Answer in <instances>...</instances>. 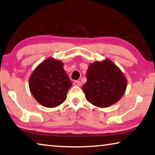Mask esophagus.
<instances>
[{
  "instance_id": "34e87169",
  "label": "esophagus",
  "mask_w": 155,
  "mask_h": 155,
  "mask_svg": "<svg viewBox=\"0 0 155 155\" xmlns=\"http://www.w3.org/2000/svg\"><path fill=\"white\" fill-rule=\"evenodd\" d=\"M73 85L78 86V87H80V86L82 85V82H81L80 81L75 80V81H74V82H73Z\"/></svg>"
}]
</instances>
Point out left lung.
I'll return each mask as SVG.
<instances>
[{
    "label": "left lung",
    "mask_w": 155,
    "mask_h": 155,
    "mask_svg": "<svg viewBox=\"0 0 155 155\" xmlns=\"http://www.w3.org/2000/svg\"><path fill=\"white\" fill-rule=\"evenodd\" d=\"M87 79L82 87L87 100L100 108L108 107L120 100L127 86L120 68L108 59L88 66Z\"/></svg>",
    "instance_id": "8db88e82"
}]
</instances>
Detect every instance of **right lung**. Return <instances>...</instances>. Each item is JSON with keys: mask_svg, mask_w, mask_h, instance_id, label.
Returning a JSON list of instances; mask_svg holds the SVG:
<instances>
[{"mask_svg": "<svg viewBox=\"0 0 155 155\" xmlns=\"http://www.w3.org/2000/svg\"><path fill=\"white\" fill-rule=\"evenodd\" d=\"M29 86L31 94L40 104L54 108L65 101L72 83L62 62L48 58L35 68Z\"/></svg>", "mask_w": 155, "mask_h": 155, "instance_id": "right-lung-1", "label": "right lung"}]
</instances>
